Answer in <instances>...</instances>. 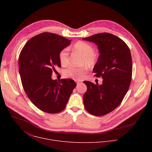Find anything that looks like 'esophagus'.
<instances>
[{
  "instance_id": "1",
  "label": "esophagus",
  "mask_w": 152,
  "mask_h": 152,
  "mask_svg": "<svg viewBox=\"0 0 152 152\" xmlns=\"http://www.w3.org/2000/svg\"><path fill=\"white\" fill-rule=\"evenodd\" d=\"M80 83H81V82H79V81H77V85H80Z\"/></svg>"
}]
</instances>
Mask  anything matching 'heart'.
I'll return each instance as SVG.
<instances>
[{
  "instance_id": "heart-1",
  "label": "heart",
  "mask_w": 152,
  "mask_h": 152,
  "mask_svg": "<svg viewBox=\"0 0 152 152\" xmlns=\"http://www.w3.org/2000/svg\"><path fill=\"white\" fill-rule=\"evenodd\" d=\"M73 49L83 55L82 64H86L90 68L95 66L98 61L99 56L94 52V48L91 45L84 41H79L74 45ZM59 59L62 66H66L69 64V53L67 49H64L60 52ZM87 72L88 67L86 66L80 67L71 66L64 70V75L67 77L79 80L84 77Z\"/></svg>"
}]
</instances>
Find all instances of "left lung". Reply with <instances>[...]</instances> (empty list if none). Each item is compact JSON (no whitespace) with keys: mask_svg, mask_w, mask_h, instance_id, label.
Returning a JSON list of instances; mask_svg holds the SVG:
<instances>
[{"mask_svg":"<svg viewBox=\"0 0 152 152\" xmlns=\"http://www.w3.org/2000/svg\"><path fill=\"white\" fill-rule=\"evenodd\" d=\"M83 39L97 45L100 55L93 69L102 84L83 81L87 86L83 99L85 110L96 116L114 111L123 100L131 82L132 61L127 45L119 37L100 33Z\"/></svg>","mask_w":152,"mask_h":152,"instance_id":"8db88e82","label":"left lung"}]
</instances>
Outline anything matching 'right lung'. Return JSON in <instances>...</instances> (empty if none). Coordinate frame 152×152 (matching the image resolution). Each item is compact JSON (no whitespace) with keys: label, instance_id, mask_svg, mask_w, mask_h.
<instances>
[{"label":"right lung","instance_id":"obj_1","mask_svg":"<svg viewBox=\"0 0 152 152\" xmlns=\"http://www.w3.org/2000/svg\"><path fill=\"white\" fill-rule=\"evenodd\" d=\"M70 39L43 32L31 38L21 50L19 73L23 89L38 109L47 113L62 111L76 86L71 79L52 80L53 71L60 67V52L70 45Z\"/></svg>","mask_w":152,"mask_h":152}]
</instances>
